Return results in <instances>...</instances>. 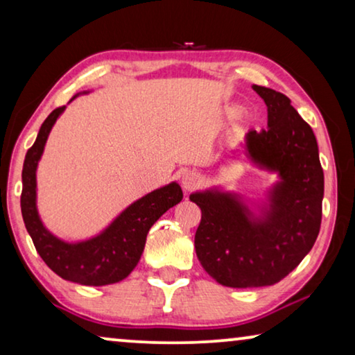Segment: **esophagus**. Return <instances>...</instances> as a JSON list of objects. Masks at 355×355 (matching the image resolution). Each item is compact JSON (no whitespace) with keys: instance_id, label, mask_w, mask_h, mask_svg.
<instances>
[{"instance_id":"esophagus-1","label":"esophagus","mask_w":355,"mask_h":355,"mask_svg":"<svg viewBox=\"0 0 355 355\" xmlns=\"http://www.w3.org/2000/svg\"><path fill=\"white\" fill-rule=\"evenodd\" d=\"M182 184H183V188L184 189H194L196 187H199V184H201V175H199V173H196V172H191V171H188V172H184L183 173V177H182Z\"/></svg>"}]
</instances>
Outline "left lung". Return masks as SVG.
<instances>
[{
	"mask_svg": "<svg viewBox=\"0 0 355 355\" xmlns=\"http://www.w3.org/2000/svg\"><path fill=\"white\" fill-rule=\"evenodd\" d=\"M252 88L267 104L268 127L249 130L248 156L282 177L272 191L270 211L252 222L232 194L189 196L201 207L196 256L209 275L230 288L278 283L311 251L322 223L323 168L315 135L288 96L259 85Z\"/></svg>",
	"mask_w": 355,
	"mask_h": 355,
	"instance_id": "1",
	"label": "left lung"
}]
</instances>
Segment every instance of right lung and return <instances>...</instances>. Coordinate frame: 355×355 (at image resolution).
Returning a JSON list of instances; mask_svg holds the SVG:
<instances>
[{
  "instance_id": "1",
  "label": "right lung",
  "mask_w": 355,
  "mask_h": 355,
  "mask_svg": "<svg viewBox=\"0 0 355 355\" xmlns=\"http://www.w3.org/2000/svg\"><path fill=\"white\" fill-rule=\"evenodd\" d=\"M76 98V96H73ZM72 98V99H73ZM66 106L49 114L42 123L33 146L26 154L22 168L21 209L24 223L35 249L51 270L69 282L104 286L130 275L141 257L149 228L168 209L182 201L177 183L159 188L127 207L101 234L88 241L69 244L53 236L43 227L37 212V166L54 122Z\"/></svg>"
}]
</instances>
